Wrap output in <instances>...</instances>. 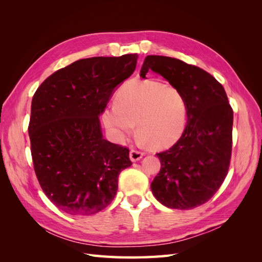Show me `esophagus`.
Instances as JSON below:
<instances>
[{"mask_svg": "<svg viewBox=\"0 0 262 262\" xmlns=\"http://www.w3.org/2000/svg\"><path fill=\"white\" fill-rule=\"evenodd\" d=\"M143 156H144V153L140 152V150H137V149H131L130 150V160L132 162H137V161L141 160V158Z\"/></svg>", "mask_w": 262, "mask_h": 262, "instance_id": "34e87169", "label": "esophagus"}]
</instances>
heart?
<instances>
[{"label":"heart","mask_w":262,"mask_h":262,"mask_svg":"<svg viewBox=\"0 0 262 262\" xmlns=\"http://www.w3.org/2000/svg\"><path fill=\"white\" fill-rule=\"evenodd\" d=\"M182 93L156 81L132 80L116 95V104L102 113V121L116 142H123L138 122L140 140L154 148L167 147L182 136L187 124Z\"/></svg>","instance_id":"heart-1"}]
</instances>
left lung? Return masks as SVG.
Segmentation results:
<instances>
[{
  "label": "left lung",
  "instance_id": "8db88e82",
  "mask_svg": "<svg viewBox=\"0 0 262 262\" xmlns=\"http://www.w3.org/2000/svg\"><path fill=\"white\" fill-rule=\"evenodd\" d=\"M148 70L178 89L187 102V125L169 149L157 153L161 170L150 184L156 199L170 209L190 210L208 202L227 175L232 155L233 109L224 87L195 66L163 55H147Z\"/></svg>",
  "mask_w": 262,
  "mask_h": 262
}]
</instances>
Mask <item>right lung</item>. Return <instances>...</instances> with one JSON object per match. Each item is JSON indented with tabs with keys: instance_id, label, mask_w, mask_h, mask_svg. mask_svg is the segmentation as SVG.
Returning a JSON list of instances; mask_svg holds the SVG:
<instances>
[{
	"instance_id": "add662e5",
	"label": "right lung",
	"mask_w": 262,
	"mask_h": 262,
	"mask_svg": "<svg viewBox=\"0 0 262 262\" xmlns=\"http://www.w3.org/2000/svg\"><path fill=\"white\" fill-rule=\"evenodd\" d=\"M138 54L73 62L38 87L28 125L34 169L48 199L70 215H92L112 203L129 148L102 137L99 115L136 70Z\"/></svg>"
}]
</instances>
